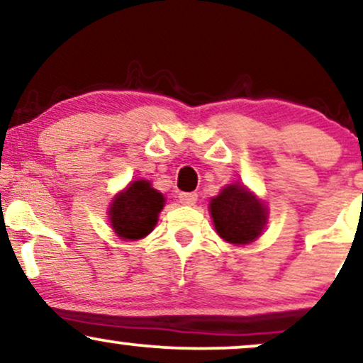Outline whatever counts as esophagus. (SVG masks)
<instances>
[{
    "label": "esophagus",
    "mask_w": 363,
    "mask_h": 363,
    "mask_svg": "<svg viewBox=\"0 0 363 363\" xmlns=\"http://www.w3.org/2000/svg\"><path fill=\"white\" fill-rule=\"evenodd\" d=\"M179 201H181L182 204H186V206H193L196 201H198V194H196V193H181V194H179Z\"/></svg>",
    "instance_id": "esophagus-1"
}]
</instances>
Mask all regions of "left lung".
<instances>
[{"label": "left lung", "mask_w": 363, "mask_h": 363, "mask_svg": "<svg viewBox=\"0 0 363 363\" xmlns=\"http://www.w3.org/2000/svg\"><path fill=\"white\" fill-rule=\"evenodd\" d=\"M209 211L218 235L235 245L253 242L267 223L264 204L240 184L225 187L220 196L213 198Z\"/></svg>", "instance_id": "1"}]
</instances>
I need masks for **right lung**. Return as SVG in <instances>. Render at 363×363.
<instances>
[{"mask_svg":"<svg viewBox=\"0 0 363 363\" xmlns=\"http://www.w3.org/2000/svg\"><path fill=\"white\" fill-rule=\"evenodd\" d=\"M164 196L147 181H133L113 201L110 220L113 230L123 240L147 237L157 223Z\"/></svg>","mask_w":363,"mask_h":363,"instance_id":"add662e5","label":"right lung"}]
</instances>
